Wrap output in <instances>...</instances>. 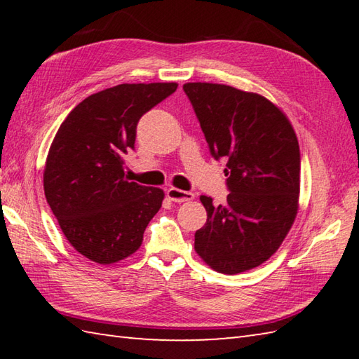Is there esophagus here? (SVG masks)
Masks as SVG:
<instances>
[{"instance_id":"34e87169","label":"esophagus","mask_w":359,"mask_h":359,"mask_svg":"<svg viewBox=\"0 0 359 359\" xmlns=\"http://www.w3.org/2000/svg\"><path fill=\"white\" fill-rule=\"evenodd\" d=\"M168 199L172 201V202H188V201H193L194 199V193H189V191H182L179 188H170L166 191Z\"/></svg>"}]
</instances>
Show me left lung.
<instances>
[{"mask_svg":"<svg viewBox=\"0 0 359 359\" xmlns=\"http://www.w3.org/2000/svg\"><path fill=\"white\" fill-rule=\"evenodd\" d=\"M215 158L225 157L230 194L222 205L201 196L207 224L194 250L212 270L238 274L270 259L299 203L301 154L287 116L265 97L217 83H185Z\"/></svg>","mask_w":359,"mask_h":359,"instance_id":"1","label":"left lung"}]
</instances>
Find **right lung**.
Listing matches in <instances>:
<instances>
[{
	"instance_id": "obj_1",
	"label": "right lung",
	"mask_w": 359,
	"mask_h": 359,
	"mask_svg": "<svg viewBox=\"0 0 359 359\" xmlns=\"http://www.w3.org/2000/svg\"><path fill=\"white\" fill-rule=\"evenodd\" d=\"M177 83H123L89 95L69 112L46 158L44 196L66 239L97 264L140 248L165 193L129 182L123 156L134 149L140 117Z\"/></svg>"
}]
</instances>
